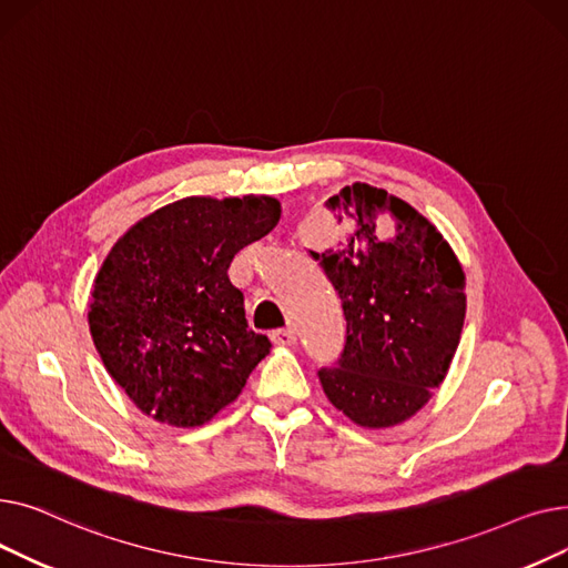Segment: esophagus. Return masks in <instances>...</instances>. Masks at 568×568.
Here are the masks:
<instances>
[{"mask_svg": "<svg viewBox=\"0 0 568 568\" xmlns=\"http://www.w3.org/2000/svg\"><path fill=\"white\" fill-rule=\"evenodd\" d=\"M272 343L278 347H292L296 343V334L292 329H278L272 332Z\"/></svg>", "mask_w": 568, "mask_h": 568, "instance_id": "1", "label": "esophagus"}]
</instances>
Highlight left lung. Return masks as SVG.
Masks as SVG:
<instances>
[{
	"label": "left lung",
	"instance_id": "obj_1",
	"mask_svg": "<svg viewBox=\"0 0 568 568\" xmlns=\"http://www.w3.org/2000/svg\"><path fill=\"white\" fill-rule=\"evenodd\" d=\"M326 206L356 230L349 244L311 253L336 287L347 338L336 368H322L329 403L362 428H394L419 412L444 382L460 343L467 294L458 255L405 200L354 182ZM392 213L395 232L376 236ZM359 241H368L366 250Z\"/></svg>",
	"mask_w": 568,
	"mask_h": 568
}]
</instances>
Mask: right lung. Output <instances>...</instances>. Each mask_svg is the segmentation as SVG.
Wrapping results in <instances>:
<instances>
[{
    "instance_id": "right-lung-1",
    "label": "right lung",
    "mask_w": 568,
    "mask_h": 568,
    "mask_svg": "<svg viewBox=\"0 0 568 568\" xmlns=\"http://www.w3.org/2000/svg\"><path fill=\"white\" fill-rule=\"evenodd\" d=\"M278 219L281 202L268 195H191L116 239L87 320L105 371L142 414L195 428L242 394L272 343L248 329L227 268Z\"/></svg>"
}]
</instances>
